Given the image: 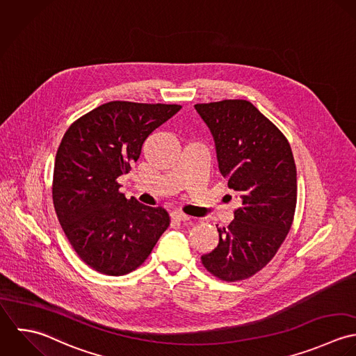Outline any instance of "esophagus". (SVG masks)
Instances as JSON below:
<instances>
[{"label": "esophagus", "instance_id": "1", "mask_svg": "<svg viewBox=\"0 0 356 356\" xmlns=\"http://www.w3.org/2000/svg\"><path fill=\"white\" fill-rule=\"evenodd\" d=\"M170 217H172V220H176V221H188L191 218L190 216L181 213V212H172Z\"/></svg>", "mask_w": 356, "mask_h": 356}]
</instances>
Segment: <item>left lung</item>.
<instances>
[{
  "mask_svg": "<svg viewBox=\"0 0 356 356\" xmlns=\"http://www.w3.org/2000/svg\"><path fill=\"white\" fill-rule=\"evenodd\" d=\"M213 136L218 169L242 207L228 227L217 228L218 245L201 257L221 281H243L277 254L291 227L297 172L284 134L248 100L195 104Z\"/></svg>",
  "mask_w": 356,
  "mask_h": 356,
  "instance_id": "8db88e82",
  "label": "left lung"
}]
</instances>
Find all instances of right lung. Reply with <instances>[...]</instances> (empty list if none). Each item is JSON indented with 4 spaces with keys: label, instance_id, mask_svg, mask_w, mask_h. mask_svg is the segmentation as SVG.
Masks as SVG:
<instances>
[{
    "label": "right lung",
    "instance_id": "1",
    "mask_svg": "<svg viewBox=\"0 0 356 356\" xmlns=\"http://www.w3.org/2000/svg\"><path fill=\"white\" fill-rule=\"evenodd\" d=\"M181 106L108 102L66 131L56 152L52 198L59 222L81 260L106 275L140 267L169 227L168 212L120 193L144 140Z\"/></svg>",
    "mask_w": 356,
    "mask_h": 356
}]
</instances>
